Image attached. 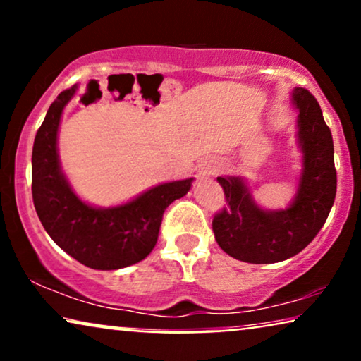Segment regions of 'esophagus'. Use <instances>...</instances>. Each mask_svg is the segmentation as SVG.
Segmentation results:
<instances>
[{"instance_id": "1", "label": "esophagus", "mask_w": 361, "mask_h": 361, "mask_svg": "<svg viewBox=\"0 0 361 361\" xmlns=\"http://www.w3.org/2000/svg\"><path fill=\"white\" fill-rule=\"evenodd\" d=\"M220 167H221V164L216 157H209V159H205L200 164V172L204 176H215L216 172L220 171Z\"/></svg>"}]
</instances>
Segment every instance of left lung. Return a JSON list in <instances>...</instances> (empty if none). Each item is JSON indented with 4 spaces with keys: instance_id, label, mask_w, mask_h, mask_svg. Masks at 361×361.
Instances as JSON below:
<instances>
[{
    "instance_id": "obj_1",
    "label": "left lung",
    "mask_w": 361,
    "mask_h": 361,
    "mask_svg": "<svg viewBox=\"0 0 361 361\" xmlns=\"http://www.w3.org/2000/svg\"><path fill=\"white\" fill-rule=\"evenodd\" d=\"M302 174L293 204L284 210H263L255 204L241 177H216L226 205L215 214L212 228L220 248L231 258L253 264L278 263L298 255L315 238L337 194L332 133L315 97L294 88Z\"/></svg>"
}]
</instances>
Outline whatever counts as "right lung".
Returning <instances> with one entry per match:
<instances>
[{
	"instance_id": "obj_1",
	"label": "right lung",
	"mask_w": 361,
	"mask_h": 361,
	"mask_svg": "<svg viewBox=\"0 0 361 361\" xmlns=\"http://www.w3.org/2000/svg\"><path fill=\"white\" fill-rule=\"evenodd\" d=\"M77 85L59 93L49 106L32 146V200L49 236L78 263L111 271L140 263L156 246L164 210L190 190L192 180L156 185L128 204L97 209L73 194L57 154L63 108Z\"/></svg>"
}]
</instances>
